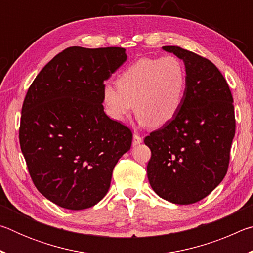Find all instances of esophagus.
I'll return each mask as SVG.
<instances>
[{"instance_id": "obj_1", "label": "esophagus", "mask_w": 253, "mask_h": 253, "mask_svg": "<svg viewBox=\"0 0 253 253\" xmlns=\"http://www.w3.org/2000/svg\"><path fill=\"white\" fill-rule=\"evenodd\" d=\"M143 142V137L137 135V134H134V137H132V145L134 146H136V145H138Z\"/></svg>"}]
</instances>
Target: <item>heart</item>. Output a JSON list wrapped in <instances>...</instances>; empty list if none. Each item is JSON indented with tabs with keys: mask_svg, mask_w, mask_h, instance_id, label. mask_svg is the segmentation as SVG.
Masks as SVG:
<instances>
[{
	"mask_svg": "<svg viewBox=\"0 0 253 253\" xmlns=\"http://www.w3.org/2000/svg\"><path fill=\"white\" fill-rule=\"evenodd\" d=\"M186 83L185 67L178 58H142L118 77L117 88H104L106 110L115 121L125 122L135 104L142 125L163 126L181 109Z\"/></svg>",
	"mask_w": 253,
	"mask_h": 253,
	"instance_id": "heart-1",
	"label": "heart"
}]
</instances>
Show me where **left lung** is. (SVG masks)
<instances>
[{
  "mask_svg": "<svg viewBox=\"0 0 253 253\" xmlns=\"http://www.w3.org/2000/svg\"><path fill=\"white\" fill-rule=\"evenodd\" d=\"M163 49L183 60L186 91L176 116L145 137L152 153L147 177L162 199L192 204L211 193L228 172L235 134L233 97L209 59L181 46Z\"/></svg>",
  "mask_w": 253,
  "mask_h": 253,
  "instance_id": "1",
  "label": "left lung"
}]
</instances>
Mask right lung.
I'll use <instances>...</instances> for the list:
<instances>
[{
    "instance_id": "right-lung-1",
    "label": "right lung",
    "mask_w": 253,
    "mask_h": 253,
    "mask_svg": "<svg viewBox=\"0 0 253 253\" xmlns=\"http://www.w3.org/2000/svg\"><path fill=\"white\" fill-rule=\"evenodd\" d=\"M125 49L70 46L46 63L24 98L20 146L38 191L68 210L91 208L109 190L131 130L104 111L105 80Z\"/></svg>"
}]
</instances>
